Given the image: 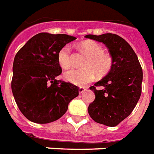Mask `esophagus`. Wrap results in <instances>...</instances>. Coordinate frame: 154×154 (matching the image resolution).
Returning a JSON list of instances; mask_svg holds the SVG:
<instances>
[{
  "mask_svg": "<svg viewBox=\"0 0 154 154\" xmlns=\"http://www.w3.org/2000/svg\"><path fill=\"white\" fill-rule=\"evenodd\" d=\"M86 91V88H83V87H80V88H79V93H80V94H82V93H84Z\"/></svg>",
  "mask_w": 154,
  "mask_h": 154,
  "instance_id": "34e87169",
  "label": "esophagus"
}]
</instances>
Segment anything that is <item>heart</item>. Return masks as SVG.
Wrapping results in <instances>:
<instances>
[{
    "label": "heart",
    "instance_id": "b5f03b06",
    "mask_svg": "<svg viewBox=\"0 0 154 154\" xmlns=\"http://www.w3.org/2000/svg\"><path fill=\"white\" fill-rule=\"evenodd\" d=\"M88 57L83 63L84 69H70L65 72L63 77L66 81L77 86L84 87L98 76H103L112 68V59L111 55L103 52V47L94 42H84L80 45ZM58 63L62 68H68L71 66V48L64 45L58 53Z\"/></svg>",
    "mask_w": 154,
    "mask_h": 154
}]
</instances>
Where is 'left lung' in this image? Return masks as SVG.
<instances>
[{
	"instance_id": "8db88e82",
	"label": "left lung",
	"mask_w": 154,
	"mask_h": 154,
	"mask_svg": "<svg viewBox=\"0 0 154 154\" xmlns=\"http://www.w3.org/2000/svg\"><path fill=\"white\" fill-rule=\"evenodd\" d=\"M85 37L103 43L112 59L108 74L90 87L95 99L89 105V114L98 123L117 126L131 113L140 100L143 80L140 63L131 46L116 34Z\"/></svg>"
}]
</instances>
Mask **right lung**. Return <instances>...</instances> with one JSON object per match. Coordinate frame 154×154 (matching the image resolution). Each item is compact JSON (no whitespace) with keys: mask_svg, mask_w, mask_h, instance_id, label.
Instances as JSON below:
<instances>
[{"mask_svg":"<svg viewBox=\"0 0 154 154\" xmlns=\"http://www.w3.org/2000/svg\"><path fill=\"white\" fill-rule=\"evenodd\" d=\"M76 39L66 34L41 32L14 57L11 89L19 110L31 122L45 124L58 120L78 96L77 86L56 80L62 72L58 53Z\"/></svg>","mask_w":154,"mask_h":154,"instance_id":"obj_1","label":"right lung"}]
</instances>
